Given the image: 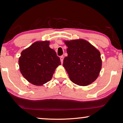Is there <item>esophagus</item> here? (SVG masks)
Instances as JSON below:
<instances>
[{
	"label": "esophagus",
	"instance_id": "34e87169",
	"mask_svg": "<svg viewBox=\"0 0 123 123\" xmlns=\"http://www.w3.org/2000/svg\"><path fill=\"white\" fill-rule=\"evenodd\" d=\"M60 61H61V63H62H62H63V62L64 56H60Z\"/></svg>",
	"mask_w": 123,
	"mask_h": 123
}]
</instances>
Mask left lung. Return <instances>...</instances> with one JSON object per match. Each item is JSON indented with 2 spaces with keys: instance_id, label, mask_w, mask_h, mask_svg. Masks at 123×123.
<instances>
[{
  "instance_id": "8db88e82",
  "label": "left lung",
  "mask_w": 123,
  "mask_h": 123,
  "mask_svg": "<svg viewBox=\"0 0 123 123\" xmlns=\"http://www.w3.org/2000/svg\"><path fill=\"white\" fill-rule=\"evenodd\" d=\"M68 47L63 67L73 83L86 86L97 79L101 68L100 53L83 39L65 41Z\"/></svg>"
}]
</instances>
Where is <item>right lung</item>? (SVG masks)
<instances>
[{
  "instance_id": "1",
  "label": "right lung",
  "mask_w": 123,
  "mask_h": 123,
  "mask_svg": "<svg viewBox=\"0 0 123 123\" xmlns=\"http://www.w3.org/2000/svg\"><path fill=\"white\" fill-rule=\"evenodd\" d=\"M60 58L49 47V41L34 43L21 53L19 59L20 70L29 83L42 85L51 79Z\"/></svg>"
}]
</instances>
